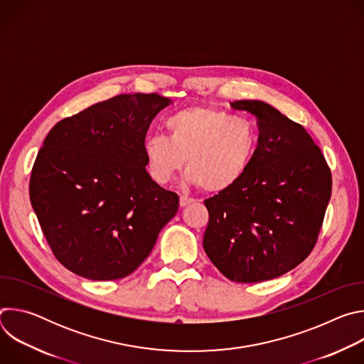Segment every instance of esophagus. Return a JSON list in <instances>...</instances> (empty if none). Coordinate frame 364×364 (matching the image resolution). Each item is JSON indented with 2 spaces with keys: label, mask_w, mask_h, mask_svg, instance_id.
Listing matches in <instances>:
<instances>
[{
  "label": "esophagus",
  "mask_w": 364,
  "mask_h": 364,
  "mask_svg": "<svg viewBox=\"0 0 364 364\" xmlns=\"http://www.w3.org/2000/svg\"><path fill=\"white\" fill-rule=\"evenodd\" d=\"M194 200L190 198V197H186V196H180V207H186L190 203H193Z\"/></svg>",
  "instance_id": "obj_1"
}]
</instances>
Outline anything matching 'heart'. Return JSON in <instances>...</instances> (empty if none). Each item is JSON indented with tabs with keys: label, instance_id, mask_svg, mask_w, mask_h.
Wrapping results in <instances>:
<instances>
[{
	"label": "heart",
	"instance_id": "1",
	"mask_svg": "<svg viewBox=\"0 0 364 364\" xmlns=\"http://www.w3.org/2000/svg\"><path fill=\"white\" fill-rule=\"evenodd\" d=\"M168 136L151 134L142 149L149 177L167 184L186 163V180L204 191L223 193L249 170L257 148L255 125L212 107H190L166 121Z\"/></svg>",
	"mask_w": 364,
	"mask_h": 364
}]
</instances>
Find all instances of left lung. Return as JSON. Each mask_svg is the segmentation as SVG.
Wrapping results in <instances>:
<instances>
[{"instance_id": "left-lung-1", "label": "left lung", "mask_w": 364, "mask_h": 364, "mask_svg": "<svg viewBox=\"0 0 364 364\" xmlns=\"http://www.w3.org/2000/svg\"><path fill=\"white\" fill-rule=\"evenodd\" d=\"M230 107L257 118V148L243 178L204 201L209 225L203 247L230 281H269L313 250L331 197V173L309 134L269 103L243 99Z\"/></svg>"}]
</instances>
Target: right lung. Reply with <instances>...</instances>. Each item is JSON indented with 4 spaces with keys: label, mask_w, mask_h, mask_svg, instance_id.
I'll list each match as a JSON object with an SVG mask.
<instances>
[{
    "label": "right lung",
    "mask_w": 364,
    "mask_h": 364,
    "mask_svg": "<svg viewBox=\"0 0 364 364\" xmlns=\"http://www.w3.org/2000/svg\"><path fill=\"white\" fill-rule=\"evenodd\" d=\"M173 103L157 93L103 100L56 124L31 171L30 200L58 261L92 281L132 274L176 216L178 196L146 173L144 139Z\"/></svg>",
    "instance_id": "obj_1"
}]
</instances>
